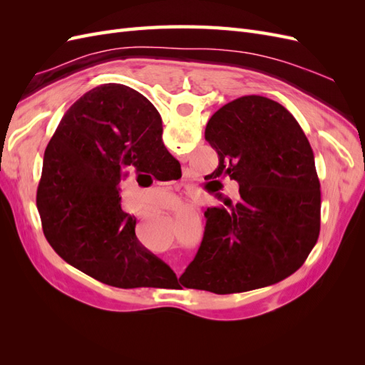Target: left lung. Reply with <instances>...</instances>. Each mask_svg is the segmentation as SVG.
I'll use <instances>...</instances> for the list:
<instances>
[{"label": "left lung", "instance_id": "left-lung-1", "mask_svg": "<svg viewBox=\"0 0 365 365\" xmlns=\"http://www.w3.org/2000/svg\"><path fill=\"white\" fill-rule=\"evenodd\" d=\"M205 140L219 155L208 178L228 176L240 196L207 208L201 247L181 284L235 294L289 277L317 244L322 212L314 152L303 129L280 103L244 96L212 115Z\"/></svg>", "mask_w": 365, "mask_h": 365}]
</instances>
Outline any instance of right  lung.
Instances as JSON below:
<instances>
[{"label":"right lung","mask_w":365,"mask_h":365,"mask_svg":"<svg viewBox=\"0 0 365 365\" xmlns=\"http://www.w3.org/2000/svg\"><path fill=\"white\" fill-rule=\"evenodd\" d=\"M158 111L120 83L83 94L62 117L43 153L36 207L48 244L71 267L115 288H157L176 279L135 236L120 205L126 169L170 175L180 163L164 148Z\"/></svg>","instance_id":"right-lung-1"}]
</instances>
